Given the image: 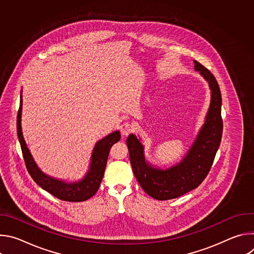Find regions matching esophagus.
<instances>
[{"instance_id":"1","label":"esophagus","mask_w":254,"mask_h":254,"mask_svg":"<svg viewBox=\"0 0 254 254\" xmlns=\"http://www.w3.org/2000/svg\"><path fill=\"white\" fill-rule=\"evenodd\" d=\"M120 128H121V133H122V135H124V136L128 135L130 132H132V131L134 130L133 127H132L130 124H128V123L123 124Z\"/></svg>"}]
</instances>
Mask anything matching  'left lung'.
<instances>
[{"label":"left lung","instance_id":"left-lung-1","mask_svg":"<svg viewBox=\"0 0 254 254\" xmlns=\"http://www.w3.org/2000/svg\"><path fill=\"white\" fill-rule=\"evenodd\" d=\"M194 64L195 70L209 84L211 100L204 125L185 157L162 169L146 160L144 148L136 135L130 133L127 138L133 175L143 191L157 200L175 199L196 189L208 175L220 146L223 130L220 88L208 69L196 60Z\"/></svg>","mask_w":254,"mask_h":254}]
</instances>
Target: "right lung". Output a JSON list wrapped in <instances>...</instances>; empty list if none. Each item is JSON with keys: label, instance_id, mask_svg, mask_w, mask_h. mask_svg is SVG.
<instances>
[{"label": "right lung", "instance_id": "right-lung-1", "mask_svg": "<svg viewBox=\"0 0 254 254\" xmlns=\"http://www.w3.org/2000/svg\"><path fill=\"white\" fill-rule=\"evenodd\" d=\"M22 105L23 99L21 92L20 107L17 116V133L21 144L24 161L32 179L42 189L63 201L82 202L91 198L97 192L100 186L111 148L114 143L121 139L120 131L115 130L96 141L92 150L89 168L85 176L78 181H74V182H66V181L46 175L39 169L37 164L34 161L29 149L27 148L22 132Z\"/></svg>", "mask_w": 254, "mask_h": 254}]
</instances>
